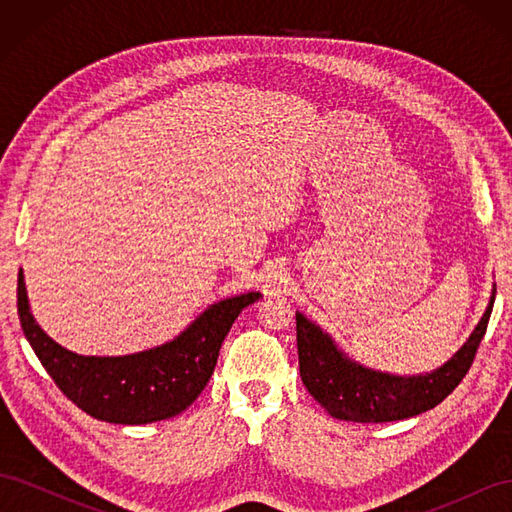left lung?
<instances>
[{"label":"left lung","instance_id":"8db88e82","mask_svg":"<svg viewBox=\"0 0 512 512\" xmlns=\"http://www.w3.org/2000/svg\"><path fill=\"white\" fill-rule=\"evenodd\" d=\"M495 294L470 339L431 374L393 376L350 361L318 324L297 312L299 369L305 389L331 416L352 423H391L436 408L466 378L485 337Z\"/></svg>","mask_w":512,"mask_h":512}]
</instances>
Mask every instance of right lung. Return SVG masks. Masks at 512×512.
Returning <instances> with one entry per match:
<instances>
[{"label":"right lung","mask_w":512,"mask_h":512,"mask_svg":"<svg viewBox=\"0 0 512 512\" xmlns=\"http://www.w3.org/2000/svg\"><path fill=\"white\" fill-rule=\"evenodd\" d=\"M260 299L245 292L213 303L173 342L126 356H83L61 348L29 312L23 271L17 307L27 342L72 404L98 421L145 425L181 414L207 386L224 337L243 307Z\"/></svg>","instance_id":"add662e5"}]
</instances>
